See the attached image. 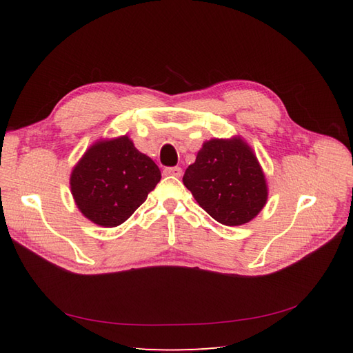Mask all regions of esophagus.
I'll list each match as a JSON object with an SVG mask.
<instances>
[{"instance_id":"34e87169","label":"esophagus","mask_w":353,"mask_h":353,"mask_svg":"<svg viewBox=\"0 0 353 353\" xmlns=\"http://www.w3.org/2000/svg\"><path fill=\"white\" fill-rule=\"evenodd\" d=\"M165 176H174V177H181L182 176V168L181 167H168L163 170Z\"/></svg>"}]
</instances>
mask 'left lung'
<instances>
[{
  "mask_svg": "<svg viewBox=\"0 0 353 353\" xmlns=\"http://www.w3.org/2000/svg\"><path fill=\"white\" fill-rule=\"evenodd\" d=\"M183 185L197 203L224 226L252 221L268 199V185L253 148L241 137L205 141Z\"/></svg>",
  "mask_w": 353,
  "mask_h": 353,
  "instance_id": "left-lung-1",
  "label": "left lung"
}]
</instances>
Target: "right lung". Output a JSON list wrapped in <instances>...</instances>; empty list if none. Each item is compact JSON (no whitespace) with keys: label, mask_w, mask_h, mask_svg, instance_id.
Here are the masks:
<instances>
[{"label":"right lung","mask_w":353,"mask_h":353,"mask_svg":"<svg viewBox=\"0 0 353 353\" xmlns=\"http://www.w3.org/2000/svg\"><path fill=\"white\" fill-rule=\"evenodd\" d=\"M159 181L161 170L152 157L123 134L95 141L74 165L70 186L74 203L89 221L117 228L130 219Z\"/></svg>","instance_id":"add662e5"}]
</instances>
